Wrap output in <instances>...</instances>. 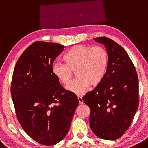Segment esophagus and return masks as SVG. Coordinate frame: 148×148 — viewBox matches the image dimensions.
Segmentation results:
<instances>
[{"instance_id": "1", "label": "esophagus", "mask_w": 148, "mask_h": 148, "mask_svg": "<svg viewBox=\"0 0 148 148\" xmlns=\"http://www.w3.org/2000/svg\"><path fill=\"white\" fill-rule=\"evenodd\" d=\"M78 101H79V104H80V105L83 104L84 101H83V99H82V97H80V96H78Z\"/></svg>"}]
</instances>
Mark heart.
Here are the masks:
<instances>
[{"instance_id": "heart-1", "label": "heart", "mask_w": 148, "mask_h": 148, "mask_svg": "<svg viewBox=\"0 0 148 148\" xmlns=\"http://www.w3.org/2000/svg\"><path fill=\"white\" fill-rule=\"evenodd\" d=\"M64 63L54 62L51 69L54 76L62 84H68L76 71L78 78L66 86V90L76 95H82L90 85L97 86L106 74L109 56L101 47L76 45L63 57Z\"/></svg>"}]
</instances>
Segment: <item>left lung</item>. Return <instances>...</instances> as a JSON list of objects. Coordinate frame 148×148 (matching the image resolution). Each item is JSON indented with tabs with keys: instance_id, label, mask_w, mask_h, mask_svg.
<instances>
[{
	"instance_id": "left-lung-1",
	"label": "left lung",
	"mask_w": 148,
	"mask_h": 148,
	"mask_svg": "<svg viewBox=\"0 0 148 148\" xmlns=\"http://www.w3.org/2000/svg\"><path fill=\"white\" fill-rule=\"evenodd\" d=\"M109 56L106 74L99 85L83 97L90 107V125L97 137L114 140L130 127L139 105L138 78L127 53L112 39L94 38Z\"/></svg>"
}]
</instances>
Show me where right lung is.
Masks as SVG:
<instances>
[{
	"mask_svg": "<svg viewBox=\"0 0 148 148\" xmlns=\"http://www.w3.org/2000/svg\"><path fill=\"white\" fill-rule=\"evenodd\" d=\"M64 47L36 41L18 60L11 95L20 125L39 144L53 146L64 138L79 101L66 90L52 72V65Z\"/></svg>",
	"mask_w": 148,
	"mask_h": 148,
	"instance_id": "1",
	"label": "right lung"
}]
</instances>
